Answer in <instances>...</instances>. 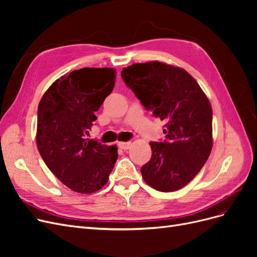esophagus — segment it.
Here are the masks:
<instances>
[{
	"mask_svg": "<svg viewBox=\"0 0 257 257\" xmlns=\"http://www.w3.org/2000/svg\"><path fill=\"white\" fill-rule=\"evenodd\" d=\"M118 146H119V148H121L122 150H128L132 144L131 143H119Z\"/></svg>",
	"mask_w": 257,
	"mask_h": 257,
	"instance_id": "34e87169",
	"label": "esophagus"
}]
</instances>
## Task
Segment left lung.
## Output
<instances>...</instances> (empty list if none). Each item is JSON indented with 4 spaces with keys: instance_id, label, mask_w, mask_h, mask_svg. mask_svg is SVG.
I'll list each match as a JSON object with an SVG mask.
<instances>
[{
    "instance_id": "left-lung-1",
    "label": "left lung",
    "mask_w": 257,
    "mask_h": 257,
    "mask_svg": "<svg viewBox=\"0 0 257 257\" xmlns=\"http://www.w3.org/2000/svg\"><path fill=\"white\" fill-rule=\"evenodd\" d=\"M123 81L147 110L165 121L166 139L150 143L152 157L141 172L160 192L180 190L193 180L212 149V108L197 81L159 61L124 67Z\"/></svg>"
}]
</instances>
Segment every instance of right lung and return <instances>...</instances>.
Masks as SVG:
<instances>
[{"mask_svg":"<svg viewBox=\"0 0 257 257\" xmlns=\"http://www.w3.org/2000/svg\"><path fill=\"white\" fill-rule=\"evenodd\" d=\"M114 81L110 67L77 69L54 81L38 105L37 149L52 174L75 192L102 189L118 159L115 145L87 137Z\"/></svg>","mask_w":257,"mask_h":257,"instance_id":"1","label":"right lung"}]
</instances>
